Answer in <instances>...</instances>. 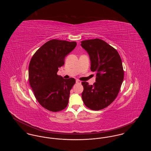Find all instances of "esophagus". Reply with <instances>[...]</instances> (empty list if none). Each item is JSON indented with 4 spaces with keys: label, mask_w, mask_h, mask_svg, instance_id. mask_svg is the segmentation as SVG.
<instances>
[{
    "label": "esophagus",
    "mask_w": 151,
    "mask_h": 151,
    "mask_svg": "<svg viewBox=\"0 0 151 151\" xmlns=\"http://www.w3.org/2000/svg\"><path fill=\"white\" fill-rule=\"evenodd\" d=\"M76 83H78V84H81V81H80L79 80H76Z\"/></svg>",
    "instance_id": "esophagus-1"
}]
</instances>
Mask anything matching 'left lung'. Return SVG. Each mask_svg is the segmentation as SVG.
Instances as JSON below:
<instances>
[{
	"label": "left lung",
	"instance_id": "8db88e82",
	"mask_svg": "<svg viewBox=\"0 0 151 151\" xmlns=\"http://www.w3.org/2000/svg\"><path fill=\"white\" fill-rule=\"evenodd\" d=\"M81 46L90 57L91 70L96 73L93 86L82 82V99L87 108L101 110L110 105L119 92L124 78L122 60L114 47L100 39L81 41Z\"/></svg>",
	"mask_w": 151,
	"mask_h": 151
}]
</instances>
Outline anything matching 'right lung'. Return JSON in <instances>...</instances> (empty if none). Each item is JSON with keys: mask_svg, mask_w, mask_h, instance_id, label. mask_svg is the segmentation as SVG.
I'll return each mask as SVG.
<instances>
[{"mask_svg": "<svg viewBox=\"0 0 151 151\" xmlns=\"http://www.w3.org/2000/svg\"><path fill=\"white\" fill-rule=\"evenodd\" d=\"M75 41L51 40L36 51L29 65V81L35 97L46 109L57 112L67 107L75 79L57 75L65 56L76 46Z\"/></svg>", "mask_w": 151, "mask_h": 151, "instance_id": "add662e5", "label": "right lung"}]
</instances>
